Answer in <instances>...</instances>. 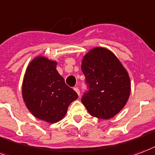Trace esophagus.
Wrapping results in <instances>:
<instances>
[{
  "label": "esophagus",
  "mask_w": 155,
  "mask_h": 155,
  "mask_svg": "<svg viewBox=\"0 0 155 155\" xmlns=\"http://www.w3.org/2000/svg\"><path fill=\"white\" fill-rule=\"evenodd\" d=\"M74 90L75 91V92L77 93V94L80 96V89H78V87H74Z\"/></svg>",
  "instance_id": "34e87169"
}]
</instances>
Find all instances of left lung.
<instances>
[{"label": "left lung", "instance_id": "obj_1", "mask_svg": "<svg viewBox=\"0 0 155 155\" xmlns=\"http://www.w3.org/2000/svg\"><path fill=\"white\" fill-rule=\"evenodd\" d=\"M82 71L89 84V92L81 102L93 117L110 119L121 112L130 94L128 72L116 55L97 47L84 55Z\"/></svg>", "mask_w": 155, "mask_h": 155}]
</instances>
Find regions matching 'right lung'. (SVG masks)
Masks as SVG:
<instances>
[{
  "instance_id": "right-lung-1",
  "label": "right lung",
  "mask_w": 155,
  "mask_h": 155,
  "mask_svg": "<svg viewBox=\"0 0 155 155\" xmlns=\"http://www.w3.org/2000/svg\"><path fill=\"white\" fill-rule=\"evenodd\" d=\"M57 62L44 56L34 57L25 71L22 98L36 118L56 123L66 116L70 104L78 98L57 71Z\"/></svg>"
}]
</instances>
